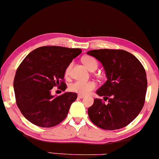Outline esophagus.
I'll list each match as a JSON object with an SVG mask.
<instances>
[{
  "label": "esophagus",
  "mask_w": 159,
  "mask_h": 159,
  "mask_svg": "<svg viewBox=\"0 0 159 159\" xmlns=\"http://www.w3.org/2000/svg\"><path fill=\"white\" fill-rule=\"evenodd\" d=\"M84 97V95H78V98H83Z\"/></svg>",
  "instance_id": "obj_1"
}]
</instances>
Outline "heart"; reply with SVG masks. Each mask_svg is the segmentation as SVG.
<instances>
[{
  "mask_svg": "<svg viewBox=\"0 0 159 159\" xmlns=\"http://www.w3.org/2000/svg\"><path fill=\"white\" fill-rule=\"evenodd\" d=\"M82 62L90 70L94 71L98 67V62L96 58L91 56H85L82 58ZM72 63H69L65 69V75L68 76L70 74ZM96 83L93 81H75L69 86V90L71 92L76 93L80 95H87L92 90L96 89Z\"/></svg>",
  "mask_w": 159,
  "mask_h": 159,
  "instance_id": "1",
  "label": "heart"
}]
</instances>
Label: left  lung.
Here are the masks:
<instances>
[{
  "instance_id": "1",
  "label": "left lung",
  "mask_w": 159,
  "mask_h": 159,
  "mask_svg": "<svg viewBox=\"0 0 159 159\" xmlns=\"http://www.w3.org/2000/svg\"><path fill=\"white\" fill-rule=\"evenodd\" d=\"M102 63L107 81L96 91L88 108L93 123L105 130L126 126L143 108L147 88L146 71L135 56L121 49H98L87 52Z\"/></svg>"
}]
</instances>
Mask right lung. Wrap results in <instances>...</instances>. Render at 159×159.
<instances>
[{
    "mask_svg": "<svg viewBox=\"0 0 159 159\" xmlns=\"http://www.w3.org/2000/svg\"><path fill=\"white\" fill-rule=\"evenodd\" d=\"M81 48L43 46L32 51L16 70L13 87L16 102L23 116L37 126L50 128L64 120L76 93L66 92L58 96L51 95L57 87L66 89L65 69Z\"/></svg>",
    "mask_w": 159,
    "mask_h": 159,
    "instance_id": "1",
    "label": "right lung"
}]
</instances>
